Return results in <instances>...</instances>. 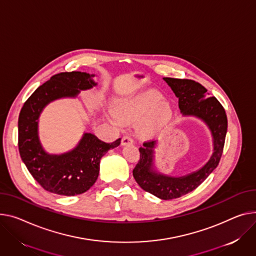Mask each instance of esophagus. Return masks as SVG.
Returning <instances> with one entry per match:
<instances>
[{
  "label": "esophagus",
  "instance_id": "1",
  "mask_svg": "<svg viewBox=\"0 0 256 256\" xmlns=\"http://www.w3.org/2000/svg\"><path fill=\"white\" fill-rule=\"evenodd\" d=\"M132 143H134V140L130 137V136H124V137H122V146H126V145H130Z\"/></svg>",
  "mask_w": 256,
  "mask_h": 256
}]
</instances>
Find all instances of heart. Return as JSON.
<instances>
[{"mask_svg":"<svg viewBox=\"0 0 256 256\" xmlns=\"http://www.w3.org/2000/svg\"><path fill=\"white\" fill-rule=\"evenodd\" d=\"M156 90H146L137 96L116 100L112 114L118 124H128L142 120L138 132L143 138H151L172 118L173 107Z\"/></svg>","mask_w":256,"mask_h":256,"instance_id":"1","label":"heart"}]
</instances>
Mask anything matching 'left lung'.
Returning <instances> with one entry per match:
<instances>
[{
  "label": "left lung",
  "mask_w": 256,
  "mask_h": 256,
  "mask_svg": "<svg viewBox=\"0 0 256 256\" xmlns=\"http://www.w3.org/2000/svg\"><path fill=\"white\" fill-rule=\"evenodd\" d=\"M179 98L183 116H194L206 124L213 140V153L209 160L198 171L174 177L160 173L154 166L158 141L145 142L139 148L140 160L134 166V180L145 192L162 200H173L194 190L214 171L222 156L228 132L226 111L215 96H209L202 84L188 79L164 78Z\"/></svg>",
  "instance_id": "8db88e82"
}]
</instances>
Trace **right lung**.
Segmentation results:
<instances>
[{
    "mask_svg": "<svg viewBox=\"0 0 256 256\" xmlns=\"http://www.w3.org/2000/svg\"><path fill=\"white\" fill-rule=\"evenodd\" d=\"M94 74L64 72L50 78L26 100L18 117V149L28 172L42 187L56 194L76 196L88 192L98 177L100 162L122 139L105 143L92 132H84L72 150L50 154L39 139V117L51 102L76 98L80 90L96 86Z\"/></svg>",
    "mask_w": 256,
    "mask_h": 256,
    "instance_id": "add662e5",
    "label": "right lung"
}]
</instances>
